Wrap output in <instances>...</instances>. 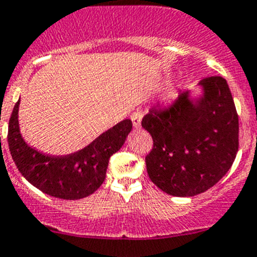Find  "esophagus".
I'll list each match as a JSON object with an SVG mask.
<instances>
[{
  "label": "esophagus",
  "instance_id": "obj_1",
  "mask_svg": "<svg viewBox=\"0 0 257 257\" xmlns=\"http://www.w3.org/2000/svg\"><path fill=\"white\" fill-rule=\"evenodd\" d=\"M141 119H143V112L141 110H135L131 114V121H133L134 127H140Z\"/></svg>",
  "mask_w": 257,
  "mask_h": 257
}]
</instances>
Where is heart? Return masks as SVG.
Masks as SVG:
<instances>
[{"label":"heart","mask_w":257,"mask_h":257,"mask_svg":"<svg viewBox=\"0 0 257 257\" xmlns=\"http://www.w3.org/2000/svg\"><path fill=\"white\" fill-rule=\"evenodd\" d=\"M173 96H175V94L171 93V94H169V95H168V99H172V98H173Z\"/></svg>","instance_id":"b5f03b06"}]
</instances>
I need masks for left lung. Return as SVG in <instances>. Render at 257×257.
I'll list each match as a JSON object with an SVG mask.
<instances>
[{
    "mask_svg": "<svg viewBox=\"0 0 257 257\" xmlns=\"http://www.w3.org/2000/svg\"><path fill=\"white\" fill-rule=\"evenodd\" d=\"M202 95L183 91L168 107H153L141 126L152 135L149 178L172 196H195L219 182L238 152V114L225 79L204 77Z\"/></svg>",
    "mask_w": 257,
    "mask_h": 257,
    "instance_id": "8db88e82",
    "label": "left lung"
}]
</instances>
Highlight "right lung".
I'll list each match as a JSON object with an SVG mask.
<instances>
[{
  "mask_svg": "<svg viewBox=\"0 0 257 257\" xmlns=\"http://www.w3.org/2000/svg\"><path fill=\"white\" fill-rule=\"evenodd\" d=\"M18 100L9 121L7 141L19 172L42 192L63 200H77L93 194L105 178L108 162L123 145L133 128L123 119L98 136L84 149L69 155H46L29 147L21 138Z\"/></svg>",
  "mask_w": 257,
  "mask_h": 257,
  "instance_id": "1",
  "label": "right lung"
}]
</instances>
